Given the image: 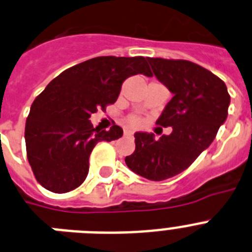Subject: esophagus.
Instances as JSON below:
<instances>
[{
  "label": "esophagus",
  "instance_id": "esophagus-1",
  "mask_svg": "<svg viewBox=\"0 0 252 252\" xmlns=\"http://www.w3.org/2000/svg\"><path fill=\"white\" fill-rule=\"evenodd\" d=\"M125 136H132V131L131 130H125L124 131Z\"/></svg>",
  "mask_w": 252,
  "mask_h": 252
}]
</instances>
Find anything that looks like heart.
Instances as JSON below:
<instances>
[{"label": "heart", "mask_w": 252, "mask_h": 252, "mask_svg": "<svg viewBox=\"0 0 252 252\" xmlns=\"http://www.w3.org/2000/svg\"><path fill=\"white\" fill-rule=\"evenodd\" d=\"M140 118L137 117H130L128 118V124L132 125V126H137V125H140Z\"/></svg>", "instance_id": "heart-1"}]
</instances>
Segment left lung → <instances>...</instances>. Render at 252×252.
<instances>
[{
  "mask_svg": "<svg viewBox=\"0 0 252 252\" xmlns=\"http://www.w3.org/2000/svg\"><path fill=\"white\" fill-rule=\"evenodd\" d=\"M153 74L173 94L157 124L169 135L135 132L128 168L152 181H163L189 168L213 143L227 120L231 96L225 84L209 70L186 60L147 57Z\"/></svg>",
  "mask_w": 252,
  "mask_h": 252,
  "instance_id": "obj_1",
  "label": "left lung"
}]
</instances>
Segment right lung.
<instances>
[{
	"mask_svg": "<svg viewBox=\"0 0 252 252\" xmlns=\"http://www.w3.org/2000/svg\"><path fill=\"white\" fill-rule=\"evenodd\" d=\"M152 76L144 57H95L55 77L32 104L25 125L28 160L36 181L63 193L79 188L89 172V157L99 141L120 139L124 131L93 127L92 113L117 100L132 75Z\"/></svg>",
	"mask_w": 252,
	"mask_h": 252,
	"instance_id": "right-lung-1",
	"label": "right lung"
}]
</instances>
